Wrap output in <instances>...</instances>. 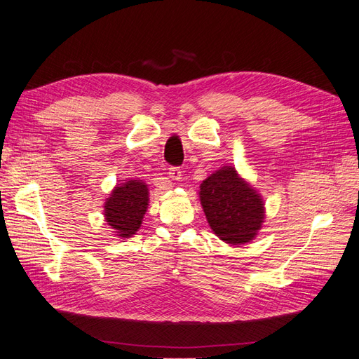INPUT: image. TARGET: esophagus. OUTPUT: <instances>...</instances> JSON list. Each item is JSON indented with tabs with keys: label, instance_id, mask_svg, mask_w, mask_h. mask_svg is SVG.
I'll use <instances>...</instances> for the list:
<instances>
[{
	"label": "esophagus",
	"instance_id": "1",
	"mask_svg": "<svg viewBox=\"0 0 359 359\" xmlns=\"http://www.w3.org/2000/svg\"><path fill=\"white\" fill-rule=\"evenodd\" d=\"M168 175H169V178L170 180H173V181H180L181 180V177H182V172H181V169L180 168H169V172H168Z\"/></svg>",
	"mask_w": 359,
	"mask_h": 359
}]
</instances>
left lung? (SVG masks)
I'll use <instances>...</instances> for the list:
<instances>
[{
    "label": "left lung",
    "instance_id": "obj_1",
    "mask_svg": "<svg viewBox=\"0 0 359 359\" xmlns=\"http://www.w3.org/2000/svg\"><path fill=\"white\" fill-rule=\"evenodd\" d=\"M199 198L212 232L227 244L250 243L262 227L264 201L232 166H223L202 181Z\"/></svg>",
    "mask_w": 359,
    "mask_h": 359
}]
</instances>
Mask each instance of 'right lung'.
<instances>
[{
    "label": "right lung",
    "mask_w": 359,
    "mask_h": 359,
    "mask_svg": "<svg viewBox=\"0 0 359 359\" xmlns=\"http://www.w3.org/2000/svg\"><path fill=\"white\" fill-rule=\"evenodd\" d=\"M148 187L142 180L118 184L104 202V217L116 236L130 238L137 232L148 208Z\"/></svg>",
    "instance_id": "right-lung-1"
}]
</instances>
